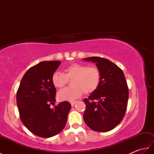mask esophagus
<instances>
[{"instance_id": "1", "label": "esophagus", "mask_w": 154, "mask_h": 154, "mask_svg": "<svg viewBox=\"0 0 154 154\" xmlns=\"http://www.w3.org/2000/svg\"><path fill=\"white\" fill-rule=\"evenodd\" d=\"M77 103L76 101H71V102L70 103L71 106H73L75 105V103Z\"/></svg>"}]
</instances>
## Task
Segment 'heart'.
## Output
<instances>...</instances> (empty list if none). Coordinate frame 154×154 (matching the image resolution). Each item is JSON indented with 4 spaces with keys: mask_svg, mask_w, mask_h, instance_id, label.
Segmentation results:
<instances>
[{
    "mask_svg": "<svg viewBox=\"0 0 154 154\" xmlns=\"http://www.w3.org/2000/svg\"><path fill=\"white\" fill-rule=\"evenodd\" d=\"M64 71L65 74L55 72L51 77L52 84L58 89L63 88L67 83L68 79H73L72 87L65 88L58 92L57 98L60 100H74L80 97L83 92L85 94L92 93L100 84L101 73L97 67L73 63L65 68Z\"/></svg>",
    "mask_w": 154,
    "mask_h": 154,
    "instance_id": "1",
    "label": "heart"
}]
</instances>
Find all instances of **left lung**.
<instances>
[{"label": "left lung", "instance_id": "left-lung-1", "mask_svg": "<svg viewBox=\"0 0 154 154\" xmlns=\"http://www.w3.org/2000/svg\"><path fill=\"white\" fill-rule=\"evenodd\" d=\"M83 60L96 63L101 73L99 87L83 100L84 121L94 131H110L122 121L126 110L128 88L125 77L122 69L107 59L91 57Z\"/></svg>", "mask_w": 154, "mask_h": 154}]
</instances>
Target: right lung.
<instances>
[{
	"instance_id": "1",
	"label": "right lung",
	"mask_w": 154,
	"mask_h": 154,
	"mask_svg": "<svg viewBox=\"0 0 154 154\" xmlns=\"http://www.w3.org/2000/svg\"><path fill=\"white\" fill-rule=\"evenodd\" d=\"M60 61H42L26 72L16 94L20 117L24 125L42 138H50L62 131L71 106L67 101L54 109L56 89L51 77L60 66Z\"/></svg>"
}]
</instances>
